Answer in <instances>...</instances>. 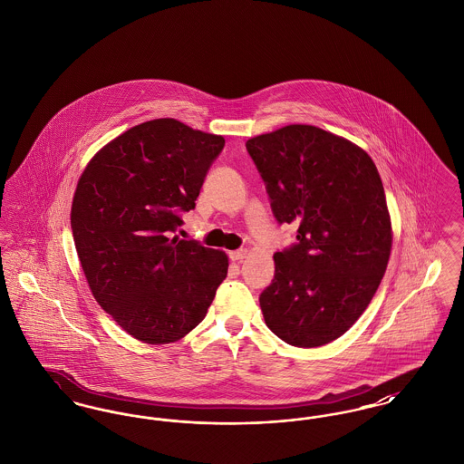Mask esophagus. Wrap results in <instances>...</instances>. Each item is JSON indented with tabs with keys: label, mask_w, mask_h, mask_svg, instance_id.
Segmentation results:
<instances>
[{
	"label": "esophagus",
	"mask_w": 464,
	"mask_h": 464,
	"mask_svg": "<svg viewBox=\"0 0 464 464\" xmlns=\"http://www.w3.org/2000/svg\"><path fill=\"white\" fill-rule=\"evenodd\" d=\"M248 256V250L246 248H242V250H233V252H229V257H231V261H242Z\"/></svg>",
	"instance_id": "esophagus-1"
}]
</instances>
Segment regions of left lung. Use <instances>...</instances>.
<instances>
[{"mask_svg":"<svg viewBox=\"0 0 464 464\" xmlns=\"http://www.w3.org/2000/svg\"><path fill=\"white\" fill-rule=\"evenodd\" d=\"M278 222L297 243L273 256L259 297L267 329L297 348L341 337L371 304L392 254L393 229L372 158L313 125L246 140Z\"/></svg>","mask_w":464,"mask_h":464,"instance_id":"1","label":"left lung"}]
</instances>
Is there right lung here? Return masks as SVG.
Here are the masks:
<instances>
[{
	"mask_svg": "<svg viewBox=\"0 0 464 464\" xmlns=\"http://www.w3.org/2000/svg\"><path fill=\"white\" fill-rule=\"evenodd\" d=\"M222 148V135L158 118L99 150L76 184L71 227L90 290L146 344L193 331L227 275L222 250L170 238Z\"/></svg>",
	"mask_w": 464,
	"mask_h": 464,
	"instance_id": "1",
	"label": "right lung"
}]
</instances>
